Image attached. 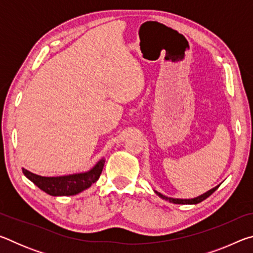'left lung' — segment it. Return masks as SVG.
<instances>
[{
  "label": "left lung",
  "mask_w": 253,
  "mask_h": 253,
  "mask_svg": "<svg viewBox=\"0 0 253 253\" xmlns=\"http://www.w3.org/2000/svg\"><path fill=\"white\" fill-rule=\"evenodd\" d=\"M219 186H220V184H219V185H216L215 187L211 188V190H209L208 192H205V193L201 194V195H199V196H196V198H192V199L169 198V196L163 195L162 193H160V192H157V191H155V190H154V192H155L156 195L160 196L161 199L169 201V202H170V203H174V204H198V203H200V202H202V201H204L205 199H208L210 195H211L212 193H214V192H215V191L217 190V187H219Z\"/></svg>",
  "instance_id": "1"
}]
</instances>
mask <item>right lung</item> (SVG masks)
I'll return each instance as SVG.
<instances>
[{
    "label": "right lung",
    "instance_id": "right-lung-1",
    "mask_svg": "<svg viewBox=\"0 0 253 253\" xmlns=\"http://www.w3.org/2000/svg\"><path fill=\"white\" fill-rule=\"evenodd\" d=\"M105 161V158H101L87 172L61 175V176H41L25 169H22V170L25 177L46 194L52 196H69L78 194L96 183L104 169Z\"/></svg>",
    "mask_w": 253,
    "mask_h": 253
}]
</instances>
